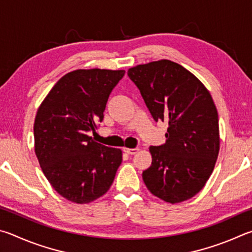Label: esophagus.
I'll return each instance as SVG.
<instances>
[{
    "label": "esophagus",
    "instance_id": "esophagus-1",
    "mask_svg": "<svg viewBox=\"0 0 252 252\" xmlns=\"http://www.w3.org/2000/svg\"><path fill=\"white\" fill-rule=\"evenodd\" d=\"M123 151L125 152L126 154H128V155H135L136 153L139 152V148H138V147H135V148H127V147H124Z\"/></svg>",
    "mask_w": 252,
    "mask_h": 252
}]
</instances>
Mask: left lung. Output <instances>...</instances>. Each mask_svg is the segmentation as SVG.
<instances>
[{
  "instance_id": "1",
  "label": "left lung",
  "mask_w": 252,
  "mask_h": 252,
  "mask_svg": "<svg viewBox=\"0 0 252 252\" xmlns=\"http://www.w3.org/2000/svg\"><path fill=\"white\" fill-rule=\"evenodd\" d=\"M155 122H167L166 143L151 146L143 180L154 196L176 204L190 199L209 179L219 153L218 113L195 75L168 60L128 69Z\"/></svg>"
}]
</instances>
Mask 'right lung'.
I'll use <instances>...</instances> for the list:
<instances>
[{
    "label": "right lung",
    "instance_id": "right-lung-1",
    "mask_svg": "<svg viewBox=\"0 0 252 252\" xmlns=\"http://www.w3.org/2000/svg\"><path fill=\"white\" fill-rule=\"evenodd\" d=\"M125 70L77 69L64 75L38 107L35 154L44 175L62 197L88 204L108 191L122 151L94 142L88 131L104 118L114 87Z\"/></svg>",
    "mask_w": 252,
    "mask_h": 252
}]
</instances>
